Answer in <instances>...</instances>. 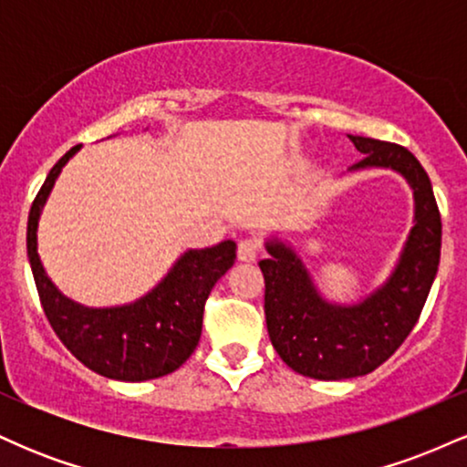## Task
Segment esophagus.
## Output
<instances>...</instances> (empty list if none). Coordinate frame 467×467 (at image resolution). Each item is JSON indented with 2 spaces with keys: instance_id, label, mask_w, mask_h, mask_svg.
<instances>
[{
  "instance_id": "1",
  "label": "esophagus",
  "mask_w": 467,
  "mask_h": 467,
  "mask_svg": "<svg viewBox=\"0 0 467 467\" xmlns=\"http://www.w3.org/2000/svg\"><path fill=\"white\" fill-rule=\"evenodd\" d=\"M259 254H261V241L259 239L245 237V239L239 241V248H237L239 261H245V264H250V261H254Z\"/></svg>"
}]
</instances>
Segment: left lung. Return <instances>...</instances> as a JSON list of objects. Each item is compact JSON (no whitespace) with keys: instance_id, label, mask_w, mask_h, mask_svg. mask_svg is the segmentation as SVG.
I'll return each mask as SVG.
<instances>
[{"instance_id":"obj_1","label":"left lung","mask_w":467,"mask_h":467,"mask_svg":"<svg viewBox=\"0 0 467 467\" xmlns=\"http://www.w3.org/2000/svg\"><path fill=\"white\" fill-rule=\"evenodd\" d=\"M349 140L364 153L349 171L390 169L409 182L415 226L387 283L353 305L325 301L296 250L278 239L265 241L270 259L259 261V267L267 334L289 368L314 379L358 378L387 362L420 318L441 254V215L420 160L393 142L362 136Z\"/></svg>"}]
</instances>
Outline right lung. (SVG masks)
Listing matches in <instances>:
<instances>
[{
    "label": "right lung",
    "mask_w": 467,
    "mask_h": 467,
    "mask_svg": "<svg viewBox=\"0 0 467 467\" xmlns=\"http://www.w3.org/2000/svg\"><path fill=\"white\" fill-rule=\"evenodd\" d=\"M78 149L80 144L72 147L52 166L28 215L26 245L41 305L58 340L94 373L120 382L162 378L195 351L203 305L237 259V244L228 239L213 248L186 250L151 292L130 305L85 307L74 303L46 275L36 252V228L58 173Z\"/></svg>",
    "instance_id": "obj_1"
}]
</instances>
